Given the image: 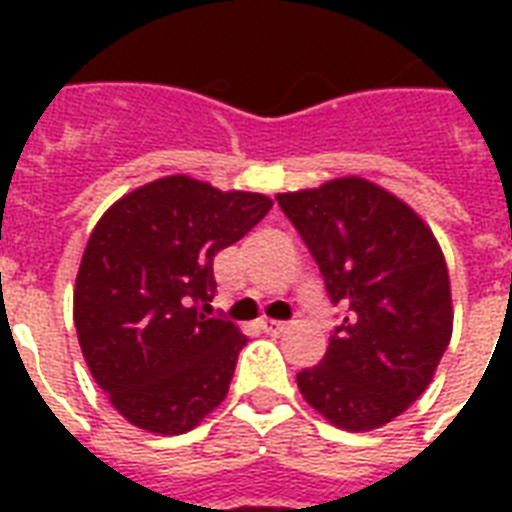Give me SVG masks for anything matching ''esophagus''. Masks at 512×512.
Masks as SVG:
<instances>
[{
    "mask_svg": "<svg viewBox=\"0 0 512 512\" xmlns=\"http://www.w3.org/2000/svg\"><path fill=\"white\" fill-rule=\"evenodd\" d=\"M260 329H263L265 335L276 337V335H284V332H287V324H281V321H273V319H263L260 321Z\"/></svg>",
    "mask_w": 512,
    "mask_h": 512,
    "instance_id": "obj_1",
    "label": "esophagus"
}]
</instances>
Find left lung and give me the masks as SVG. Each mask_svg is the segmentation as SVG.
<instances>
[{
  "label": "left lung",
  "mask_w": 512,
  "mask_h": 512,
  "mask_svg": "<svg viewBox=\"0 0 512 512\" xmlns=\"http://www.w3.org/2000/svg\"><path fill=\"white\" fill-rule=\"evenodd\" d=\"M345 319L319 366L297 374L316 412L350 433L377 430L425 393L452 340V284L430 225L358 175L276 196Z\"/></svg>",
  "instance_id": "left-lung-1"
}]
</instances>
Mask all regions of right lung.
I'll return each mask as SVG.
<instances>
[{
  "label": "right lung",
  "instance_id": "add662e5",
  "mask_svg": "<svg viewBox=\"0 0 512 512\" xmlns=\"http://www.w3.org/2000/svg\"><path fill=\"white\" fill-rule=\"evenodd\" d=\"M271 196L167 175L124 193L84 247L74 287L82 356L135 428L188 433L223 404L247 337L207 319L212 260L255 228Z\"/></svg>",
  "mask_w": 512,
  "mask_h": 512
}]
</instances>
